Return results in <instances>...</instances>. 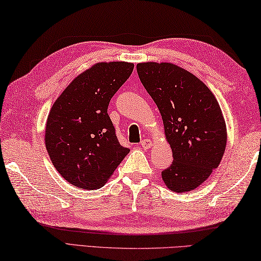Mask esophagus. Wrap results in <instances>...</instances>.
Masks as SVG:
<instances>
[{"label":"esophagus","instance_id":"34e87169","mask_svg":"<svg viewBox=\"0 0 261 261\" xmlns=\"http://www.w3.org/2000/svg\"><path fill=\"white\" fill-rule=\"evenodd\" d=\"M151 145H153V144H151V141H150L149 139H144V140L140 143V146L143 147L144 149H149L150 147H151Z\"/></svg>","mask_w":261,"mask_h":261}]
</instances>
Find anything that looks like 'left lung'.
<instances>
[{"label": "left lung", "mask_w": 261, "mask_h": 261, "mask_svg": "<svg viewBox=\"0 0 261 261\" xmlns=\"http://www.w3.org/2000/svg\"><path fill=\"white\" fill-rule=\"evenodd\" d=\"M141 83L162 116L173 162L162 172L170 191L191 192L220 164L227 129L215 94L195 75L171 63L137 64Z\"/></svg>", "instance_id": "8db88e82"}]
</instances>
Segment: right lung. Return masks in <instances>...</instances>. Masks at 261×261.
<instances>
[{
  "mask_svg": "<svg viewBox=\"0 0 261 261\" xmlns=\"http://www.w3.org/2000/svg\"><path fill=\"white\" fill-rule=\"evenodd\" d=\"M134 67L126 61L94 64L52 105L45 147L57 171L74 186L89 191L102 187L130 151L118 143L107 108Z\"/></svg>",
  "mask_w": 261,
  "mask_h": 261,
  "instance_id": "obj_1",
  "label": "right lung"
}]
</instances>
